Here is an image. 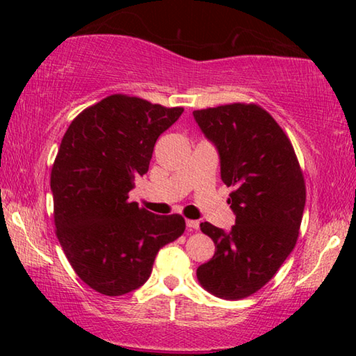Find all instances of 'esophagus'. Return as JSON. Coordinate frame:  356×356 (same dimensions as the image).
I'll use <instances>...</instances> for the list:
<instances>
[{
  "label": "esophagus",
  "mask_w": 356,
  "mask_h": 356,
  "mask_svg": "<svg viewBox=\"0 0 356 356\" xmlns=\"http://www.w3.org/2000/svg\"><path fill=\"white\" fill-rule=\"evenodd\" d=\"M186 227L195 229V231H197V229H200V221H196V220H186Z\"/></svg>",
  "instance_id": "34e87169"
}]
</instances>
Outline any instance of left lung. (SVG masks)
I'll return each mask as SVG.
<instances>
[{"label": "left lung", "mask_w": 356, "mask_h": 356, "mask_svg": "<svg viewBox=\"0 0 356 356\" xmlns=\"http://www.w3.org/2000/svg\"><path fill=\"white\" fill-rule=\"evenodd\" d=\"M193 116L218 150L236 215L227 232L201 222L216 250L197 267V280L220 298L250 297L273 278L297 243L306 202L303 172L289 138L261 106L231 104Z\"/></svg>", "instance_id": "8db88e82"}]
</instances>
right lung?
I'll use <instances>...</instances> for the list:
<instances>
[{"label": "right lung", "instance_id": "add662e5", "mask_svg": "<svg viewBox=\"0 0 356 356\" xmlns=\"http://www.w3.org/2000/svg\"><path fill=\"white\" fill-rule=\"evenodd\" d=\"M182 113L114 94L78 114L65 131L50 179L56 236L94 291L118 297L141 287L156 252L185 231L180 215H155L129 201L159 136Z\"/></svg>", "mask_w": 356, "mask_h": 356}]
</instances>
